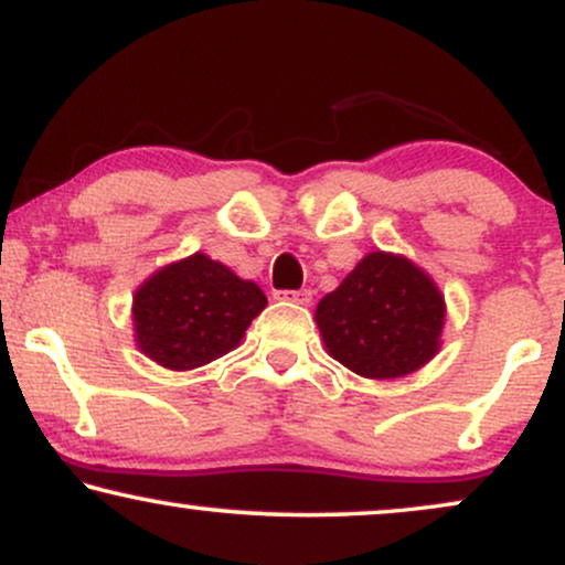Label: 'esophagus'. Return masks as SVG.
<instances>
[{
	"instance_id": "esophagus-1",
	"label": "esophagus",
	"mask_w": 565,
	"mask_h": 565,
	"mask_svg": "<svg viewBox=\"0 0 565 565\" xmlns=\"http://www.w3.org/2000/svg\"><path fill=\"white\" fill-rule=\"evenodd\" d=\"M278 300H289L297 305H310L313 302V291L310 289H297V291H276Z\"/></svg>"
}]
</instances>
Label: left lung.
Wrapping results in <instances>:
<instances>
[{
    "label": "left lung",
    "instance_id": "1",
    "mask_svg": "<svg viewBox=\"0 0 565 565\" xmlns=\"http://www.w3.org/2000/svg\"><path fill=\"white\" fill-rule=\"evenodd\" d=\"M444 319V295L433 278L387 252H369L316 308L329 355L369 380L425 366L440 348Z\"/></svg>",
    "mask_w": 565,
    "mask_h": 565
}]
</instances>
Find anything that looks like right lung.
Here are the masks:
<instances>
[{
	"label": "right lung",
	"mask_w": 565,
	"mask_h": 565,
	"mask_svg": "<svg viewBox=\"0 0 565 565\" xmlns=\"http://www.w3.org/2000/svg\"><path fill=\"white\" fill-rule=\"evenodd\" d=\"M265 305L255 281L196 252L135 291V342L159 366L188 372L236 348Z\"/></svg>",
	"instance_id": "right-lung-1"
}]
</instances>
